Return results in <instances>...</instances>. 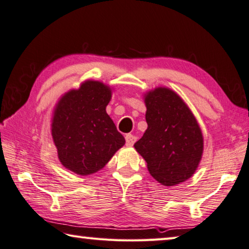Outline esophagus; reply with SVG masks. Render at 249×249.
I'll list each match as a JSON object with an SVG mask.
<instances>
[{
    "mask_svg": "<svg viewBox=\"0 0 249 249\" xmlns=\"http://www.w3.org/2000/svg\"><path fill=\"white\" fill-rule=\"evenodd\" d=\"M136 137L134 136V135H132V134H127L125 136V140H126V146H128V147H132L133 144L135 143V142H136Z\"/></svg>",
    "mask_w": 249,
    "mask_h": 249,
    "instance_id": "34e87169",
    "label": "esophagus"
}]
</instances>
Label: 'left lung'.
<instances>
[{
	"instance_id": "8db88e82",
	"label": "left lung",
	"mask_w": 249,
	"mask_h": 249,
	"mask_svg": "<svg viewBox=\"0 0 249 249\" xmlns=\"http://www.w3.org/2000/svg\"><path fill=\"white\" fill-rule=\"evenodd\" d=\"M148 128L134 147L149 173L165 186L188 179L199 164L203 139L191 110L174 91L157 88L146 98Z\"/></svg>"
}]
</instances>
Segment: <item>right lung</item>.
<instances>
[{"label":"right lung","instance_id":"add662e5","mask_svg":"<svg viewBox=\"0 0 249 249\" xmlns=\"http://www.w3.org/2000/svg\"><path fill=\"white\" fill-rule=\"evenodd\" d=\"M111 90L88 80L62 97L54 111L52 136L61 163L79 175L102 169L125 139L106 107Z\"/></svg>","mask_w":249,"mask_h":249}]
</instances>
